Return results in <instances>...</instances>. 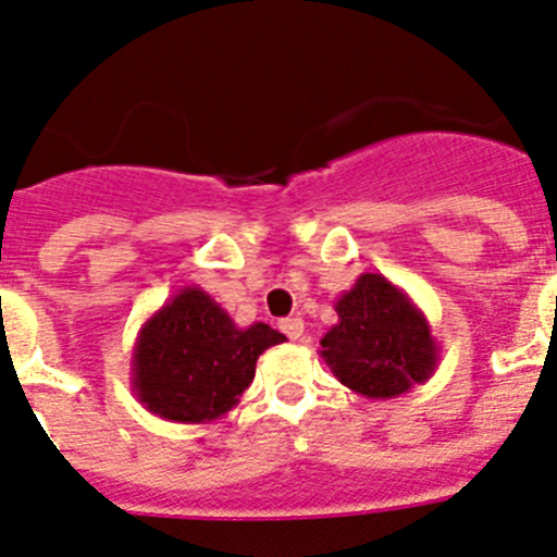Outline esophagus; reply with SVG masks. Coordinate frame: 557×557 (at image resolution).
I'll return each instance as SVG.
<instances>
[{"label":"esophagus","instance_id":"1","mask_svg":"<svg viewBox=\"0 0 557 557\" xmlns=\"http://www.w3.org/2000/svg\"><path fill=\"white\" fill-rule=\"evenodd\" d=\"M282 331L289 336V339L298 342L300 336H304V320H300V318H287V320H282Z\"/></svg>","mask_w":557,"mask_h":557}]
</instances>
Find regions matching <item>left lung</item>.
Wrapping results in <instances>:
<instances>
[{"label": "left lung", "mask_w": 557, "mask_h": 557, "mask_svg": "<svg viewBox=\"0 0 557 557\" xmlns=\"http://www.w3.org/2000/svg\"><path fill=\"white\" fill-rule=\"evenodd\" d=\"M336 325L320 356L339 384L370 400H389L436 372L438 342L420 306L381 273H361L336 298Z\"/></svg>", "instance_id": "8db88e82"}]
</instances>
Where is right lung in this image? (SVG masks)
Returning a JSON list of instances; mask_svg holds the SVG:
<instances>
[{"instance_id": "obj_1", "label": "right lung", "mask_w": 557, "mask_h": 557, "mask_svg": "<svg viewBox=\"0 0 557 557\" xmlns=\"http://www.w3.org/2000/svg\"><path fill=\"white\" fill-rule=\"evenodd\" d=\"M287 336L268 323L239 329L201 287H182L140 325L132 392L168 422L221 420L251 386L257 359Z\"/></svg>"}]
</instances>
